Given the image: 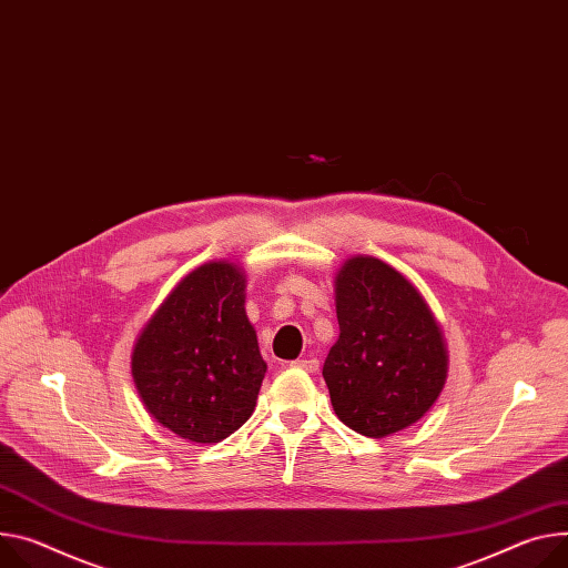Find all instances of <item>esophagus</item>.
<instances>
[{
    "label": "esophagus",
    "mask_w": 568,
    "mask_h": 568,
    "mask_svg": "<svg viewBox=\"0 0 568 568\" xmlns=\"http://www.w3.org/2000/svg\"><path fill=\"white\" fill-rule=\"evenodd\" d=\"M294 367H298V369H303V372H307V374H317V372H320V359H315V357H303V359H296Z\"/></svg>",
    "instance_id": "34e87169"
}]
</instances>
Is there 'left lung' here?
<instances>
[{
    "instance_id": "1",
    "label": "left lung",
    "mask_w": 568,
    "mask_h": 568,
    "mask_svg": "<svg viewBox=\"0 0 568 568\" xmlns=\"http://www.w3.org/2000/svg\"><path fill=\"white\" fill-rule=\"evenodd\" d=\"M339 339L324 381L335 415L365 437L419 422L446 381V348L426 301L378 257L357 255L337 274Z\"/></svg>"
}]
</instances>
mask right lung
<instances>
[{"instance_id": "add662e5", "label": "right lung", "mask_w": 568, "mask_h": 568, "mask_svg": "<svg viewBox=\"0 0 568 568\" xmlns=\"http://www.w3.org/2000/svg\"><path fill=\"white\" fill-rule=\"evenodd\" d=\"M131 365L159 424L194 444L233 435L267 372L244 313L242 272L209 263L187 274L142 331Z\"/></svg>"}]
</instances>
